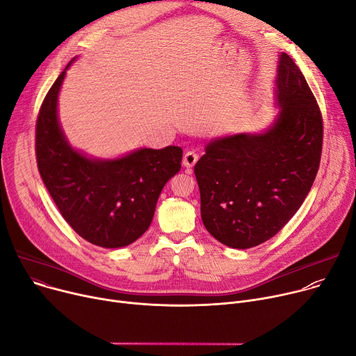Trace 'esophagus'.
<instances>
[{"mask_svg":"<svg viewBox=\"0 0 356 356\" xmlns=\"http://www.w3.org/2000/svg\"><path fill=\"white\" fill-rule=\"evenodd\" d=\"M199 160V154L196 152H186L184 153V157H183V165L187 168V169H191L193 166L196 165V161Z\"/></svg>","mask_w":356,"mask_h":356,"instance_id":"34e87169","label":"esophagus"}]
</instances>
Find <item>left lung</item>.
<instances>
[{"label": "left lung", "mask_w": 356, "mask_h": 356, "mask_svg": "<svg viewBox=\"0 0 356 356\" xmlns=\"http://www.w3.org/2000/svg\"><path fill=\"white\" fill-rule=\"evenodd\" d=\"M275 85L280 113L267 131L214 139L195 166L204 227L232 248L274 237L304 203L319 169L321 111L285 52Z\"/></svg>", "instance_id": "left-lung-1"}]
</instances>
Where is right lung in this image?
I'll use <instances>...</instances> for the list:
<instances>
[{"instance_id": "add662e5", "label": "right lung", "mask_w": 356, "mask_h": 356, "mask_svg": "<svg viewBox=\"0 0 356 356\" xmlns=\"http://www.w3.org/2000/svg\"><path fill=\"white\" fill-rule=\"evenodd\" d=\"M72 62L48 90L38 113V170L75 233L104 248L124 247L149 229L161 190L181 168L183 150L179 146L139 149L102 160L72 149L58 120V95Z\"/></svg>"}]
</instances>
